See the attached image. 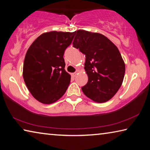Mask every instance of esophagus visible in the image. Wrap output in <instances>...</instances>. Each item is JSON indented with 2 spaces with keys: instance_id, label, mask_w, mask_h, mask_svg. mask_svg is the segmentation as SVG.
I'll return each instance as SVG.
<instances>
[{
  "instance_id": "34e87169",
  "label": "esophagus",
  "mask_w": 150,
  "mask_h": 150,
  "mask_svg": "<svg viewBox=\"0 0 150 150\" xmlns=\"http://www.w3.org/2000/svg\"><path fill=\"white\" fill-rule=\"evenodd\" d=\"M78 73H79V71H75V73H71V75L73 76V77H75V76L78 74Z\"/></svg>"
}]
</instances>
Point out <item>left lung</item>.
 Instances as JSON below:
<instances>
[{
    "label": "left lung",
    "instance_id": "obj_1",
    "mask_svg": "<svg viewBox=\"0 0 150 150\" xmlns=\"http://www.w3.org/2000/svg\"><path fill=\"white\" fill-rule=\"evenodd\" d=\"M73 47L85 55V70L88 82L81 88L83 93L96 103L109 100L122 84L125 63L118 47L99 33L78 30Z\"/></svg>",
    "mask_w": 150,
    "mask_h": 150
}]
</instances>
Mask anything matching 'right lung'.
Returning <instances> with one entry per match:
<instances>
[{"label": "right lung", "mask_w": 150, "mask_h": 150, "mask_svg": "<svg viewBox=\"0 0 150 150\" xmlns=\"http://www.w3.org/2000/svg\"><path fill=\"white\" fill-rule=\"evenodd\" d=\"M74 32H45L28 50L23 78L28 89L40 103L50 105L64 95L71 81L65 70L63 55L71 44Z\"/></svg>", "instance_id": "obj_1"}]
</instances>
